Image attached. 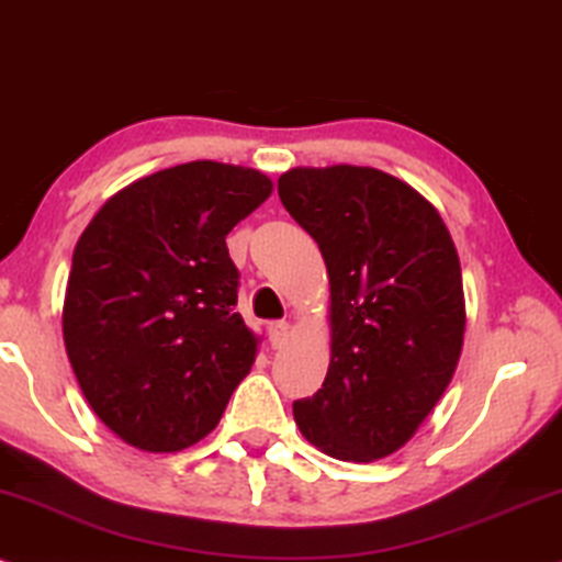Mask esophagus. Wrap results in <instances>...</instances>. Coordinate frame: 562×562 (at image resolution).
<instances>
[{"label":"esophagus","mask_w":562,"mask_h":562,"mask_svg":"<svg viewBox=\"0 0 562 562\" xmlns=\"http://www.w3.org/2000/svg\"><path fill=\"white\" fill-rule=\"evenodd\" d=\"M267 333H269V342H272V348H282L290 335V324L288 322H269Z\"/></svg>","instance_id":"obj_1"}]
</instances>
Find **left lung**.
Listing matches in <instances>:
<instances>
[{"label":"left lung","mask_w":562,"mask_h":562,"mask_svg":"<svg viewBox=\"0 0 562 562\" xmlns=\"http://www.w3.org/2000/svg\"><path fill=\"white\" fill-rule=\"evenodd\" d=\"M277 193L319 243L333 299L327 376L293 403L295 424L327 456L376 461L414 437L461 358L456 243L422 193L374 167H299Z\"/></svg>","instance_id":"1"}]
</instances>
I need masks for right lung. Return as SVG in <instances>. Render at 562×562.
<instances>
[{
  "label": "right lung",
  "mask_w": 562,
  "mask_h": 562,
  "mask_svg": "<svg viewBox=\"0 0 562 562\" xmlns=\"http://www.w3.org/2000/svg\"><path fill=\"white\" fill-rule=\"evenodd\" d=\"M272 193L259 170L188 161L112 195L80 235L63 335L88 405L138 450L206 437L251 369L227 233Z\"/></svg>",
  "instance_id": "add662e5"
}]
</instances>
